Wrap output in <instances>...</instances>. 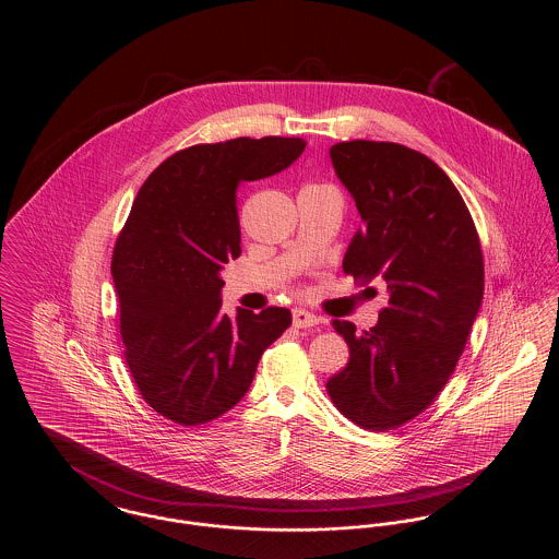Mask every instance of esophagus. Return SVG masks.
<instances>
[{
  "label": "esophagus",
  "mask_w": 559,
  "mask_h": 559,
  "mask_svg": "<svg viewBox=\"0 0 559 559\" xmlns=\"http://www.w3.org/2000/svg\"><path fill=\"white\" fill-rule=\"evenodd\" d=\"M319 322V317H317V314H312V312H308V310H295V312H293V324H295L297 329L317 326Z\"/></svg>",
  "instance_id": "obj_1"
}]
</instances>
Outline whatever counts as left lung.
<instances>
[{"label":"left lung","mask_w":559,"mask_h":559,"mask_svg":"<svg viewBox=\"0 0 559 559\" xmlns=\"http://www.w3.org/2000/svg\"><path fill=\"white\" fill-rule=\"evenodd\" d=\"M329 155L365 224L344 272L385 281L390 299L371 331L333 322L349 360L326 392L356 426L385 431L424 413L463 354L484 295L478 233L451 178L426 155L372 140L340 142Z\"/></svg>","instance_id":"1"}]
</instances>
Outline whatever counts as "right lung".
Instances as JSON below:
<instances>
[{
  "label": "right lung",
  "mask_w": 559,
  "mask_h": 559,
  "mask_svg": "<svg viewBox=\"0 0 559 559\" xmlns=\"http://www.w3.org/2000/svg\"><path fill=\"white\" fill-rule=\"evenodd\" d=\"M301 138H235L163 160L133 199L112 251L119 329L133 381L180 426L217 419L239 402L287 308L222 314L219 276L240 255L237 188L287 169Z\"/></svg>",
  "instance_id": "right-lung-1"
}]
</instances>
